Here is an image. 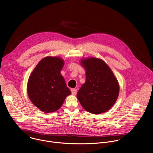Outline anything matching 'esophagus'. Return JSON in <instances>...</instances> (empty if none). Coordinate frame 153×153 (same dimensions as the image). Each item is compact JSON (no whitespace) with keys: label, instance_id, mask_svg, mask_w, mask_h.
Returning <instances> with one entry per match:
<instances>
[{"label":"esophagus","instance_id":"esophagus-1","mask_svg":"<svg viewBox=\"0 0 153 153\" xmlns=\"http://www.w3.org/2000/svg\"><path fill=\"white\" fill-rule=\"evenodd\" d=\"M71 91L73 95H76L77 94V90L76 88H71Z\"/></svg>","mask_w":153,"mask_h":153}]
</instances>
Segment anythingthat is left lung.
Wrapping results in <instances>:
<instances>
[{"label":"left lung","instance_id":"left-lung-1","mask_svg":"<svg viewBox=\"0 0 153 153\" xmlns=\"http://www.w3.org/2000/svg\"><path fill=\"white\" fill-rule=\"evenodd\" d=\"M81 62L86 70V81L79 89L77 97L86 111L96 114L105 113L117 99L118 82L102 60L88 58Z\"/></svg>","mask_w":153,"mask_h":153}]
</instances>
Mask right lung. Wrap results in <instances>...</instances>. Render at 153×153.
<instances>
[{
    "label": "right lung",
    "mask_w": 153,
    "mask_h": 153,
    "mask_svg": "<svg viewBox=\"0 0 153 153\" xmlns=\"http://www.w3.org/2000/svg\"><path fill=\"white\" fill-rule=\"evenodd\" d=\"M64 62L59 57L42 59L30 76L27 91L30 99L44 113L54 112L71 94L60 71Z\"/></svg>",
    "instance_id": "right-lung-1"
}]
</instances>
